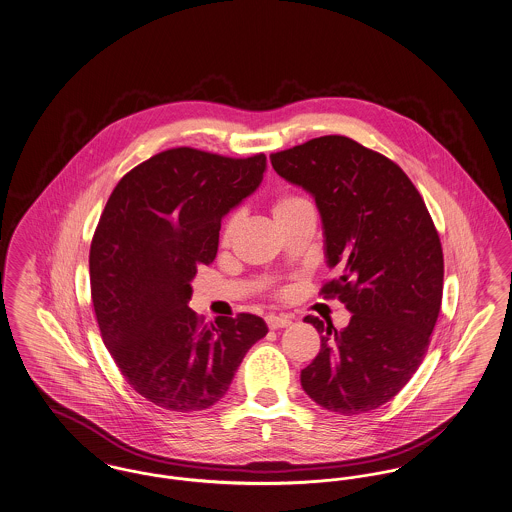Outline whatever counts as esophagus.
<instances>
[{
  "label": "esophagus",
  "mask_w": 512,
  "mask_h": 512,
  "mask_svg": "<svg viewBox=\"0 0 512 512\" xmlns=\"http://www.w3.org/2000/svg\"><path fill=\"white\" fill-rule=\"evenodd\" d=\"M267 326L270 330H278V328H286V326H290L292 324V320L288 317H276V315H268L267 318Z\"/></svg>",
  "instance_id": "obj_1"
}]
</instances>
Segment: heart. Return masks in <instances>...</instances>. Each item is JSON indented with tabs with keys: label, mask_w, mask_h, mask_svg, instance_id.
I'll list each match as a JSON object with an SVG mask.
<instances>
[{
	"label": "heart",
	"mask_w": 512,
	"mask_h": 512,
	"mask_svg": "<svg viewBox=\"0 0 512 512\" xmlns=\"http://www.w3.org/2000/svg\"><path fill=\"white\" fill-rule=\"evenodd\" d=\"M307 203H309V201H307L305 197H301V195L280 194L278 197H274V201H272V217H274V220H278L280 217L292 213L295 209L307 205ZM236 220H238V217L232 215L230 219L224 222V228H222V240H224V242L230 240V236H232V232H234V228H236Z\"/></svg>",
	"instance_id": "b5f03b06"
}]
</instances>
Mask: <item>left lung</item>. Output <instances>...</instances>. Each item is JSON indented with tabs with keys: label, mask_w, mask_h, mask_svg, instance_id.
<instances>
[{
	"label": "left lung",
	"mask_w": 512,
	"mask_h": 512,
	"mask_svg": "<svg viewBox=\"0 0 512 512\" xmlns=\"http://www.w3.org/2000/svg\"><path fill=\"white\" fill-rule=\"evenodd\" d=\"M270 163L315 197L336 268L320 295L351 311L343 330L305 317L320 351L301 386L332 413L374 411L413 378L438 320L443 251L434 220L397 163L347 136L313 138Z\"/></svg>",
	"instance_id": "8db88e82"
}]
</instances>
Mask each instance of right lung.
Listing matches in <instances>:
<instances>
[{"mask_svg":"<svg viewBox=\"0 0 512 512\" xmlns=\"http://www.w3.org/2000/svg\"><path fill=\"white\" fill-rule=\"evenodd\" d=\"M265 167L263 153L172 147L126 172L99 217L90 245L99 332L130 388L161 409L215 405L267 336L261 317L205 324L188 307L197 267L217 257L222 217L257 190Z\"/></svg>","mask_w":512,"mask_h":512,"instance_id":"obj_1","label":"right lung"}]
</instances>
